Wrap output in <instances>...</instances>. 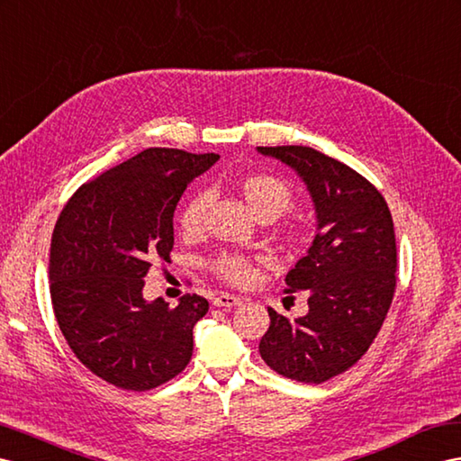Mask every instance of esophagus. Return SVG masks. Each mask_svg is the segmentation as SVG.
<instances>
[{"label": "esophagus", "instance_id": "34e87169", "mask_svg": "<svg viewBox=\"0 0 461 461\" xmlns=\"http://www.w3.org/2000/svg\"><path fill=\"white\" fill-rule=\"evenodd\" d=\"M216 305V308H235V305L241 303V298L233 296V294H218V296L214 298V302H212Z\"/></svg>", "mask_w": 461, "mask_h": 461}]
</instances>
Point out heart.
Segmentation results:
<instances>
[{"label": "heart", "instance_id": "obj_1", "mask_svg": "<svg viewBox=\"0 0 461 461\" xmlns=\"http://www.w3.org/2000/svg\"><path fill=\"white\" fill-rule=\"evenodd\" d=\"M238 188L245 198L247 206L253 210V214L263 220H275L292 206L294 203V188L288 181L273 173H249L243 175L238 181ZM208 206V196L204 193H196L186 200L179 212V230L194 238L204 228V214ZM280 238L285 241H296L300 238V228L296 223H285L280 228ZM261 261L258 257H251L245 253L221 251L208 261L210 273L221 282L231 286H247L251 285L257 276L255 265Z\"/></svg>", "mask_w": 461, "mask_h": 461}]
</instances>
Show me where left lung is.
I'll use <instances>...</instances> for the list:
<instances>
[{"label":"left lung","mask_w":461,"mask_h":461,"mask_svg":"<svg viewBox=\"0 0 461 461\" xmlns=\"http://www.w3.org/2000/svg\"><path fill=\"white\" fill-rule=\"evenodd\" d=\"M296 169L317 212V235L286 275V294L305 290L298 320L268 308L258 352L276 374L323 384L368 352L395 294L397 247L392 212L377 188L325 153L305 146L257 148Z\"/></svg>","instance_id":"8db88e82"}]
</instances>
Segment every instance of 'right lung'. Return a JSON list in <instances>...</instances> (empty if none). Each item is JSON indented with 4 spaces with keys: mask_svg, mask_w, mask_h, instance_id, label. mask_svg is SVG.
Returning a JSON list of instances; mask_svg holds the SVG:
<instances>
[{
    "mask_svg": "<svg viewBox=\"0 0 461 461\" xmlns=\"http://www.w3.org/2000/svg\"><path fill=\"white\" fill-rule=\"evenodd\" d=\"M218 153L148 148L81 185L56 220L50 298L77 360L126 392H148L181 374L193 327L208 302L185 294L176 308L141 296L156 258L169 261L173 214L186 185Z\"/></svg>",
    "mask_w": 461,
    "mask_h": 461,
    "instance_id": "1",
    "label": "right lung"
}]
</instances>
